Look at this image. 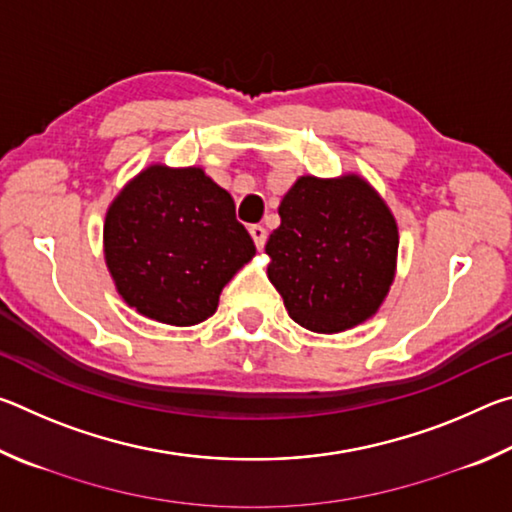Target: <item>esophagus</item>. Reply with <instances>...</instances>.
I'll list each match as a JSON object with an SVG mask.
<instances>
[{
  "label": "esophagus",
  "mask_w": 512,
  "mask_h": 512,
  "mask_svg": "<svg viewBox=\"0 0 512 512\" xmlns=\"http://www.w3.org/2000/svg\"><path fill=\"white\" fill-rule=\"evenodd\" d=\"M248 232H250V237H253L257 250H262L266 246V228H264V225H250Z\"/></svg>",
  "instance_id": "34e87169"
}]
</instances>
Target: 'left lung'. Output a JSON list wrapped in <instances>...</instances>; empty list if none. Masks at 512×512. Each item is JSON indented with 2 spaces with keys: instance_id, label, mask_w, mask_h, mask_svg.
I'll use <instances>...</instances> for the list:
<instances>
[{
  "instance_id": "1",
  "label": "left lung",
  "mask_w": 512,
  "mask_h": 512,
  "mask_svg": "<svg viewBox=\"0 0 512 512\" xmlns=\"http://www.w3.org/2000/svg\"><path fill=\"white\" fill-rule=\"evenodd\" d=\"M266 241L268 280L289 316L318 334L345 332L375 316L395 277L397 223L357 173L302 176L280 203Z\"/></svg>"
}]
</instances>
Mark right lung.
<instances>
[{
	"label": "right lung",
	"mask_w": 512,
	"mask_h": 512,
	"mask_svg": "<svg viewBox=\"0 0 512 512\" xmlns=\"http://www.w3.org/2000/svg\"><path fill=\"white\" fill-rule=\"evenodd\" d=\"M103 253L128 307L189 327L214 314L255 244L232 196L201 167L151 164L108 207Z\"/></svg>",
	"instance_id": "right-lung-1"
}]
</instances>
